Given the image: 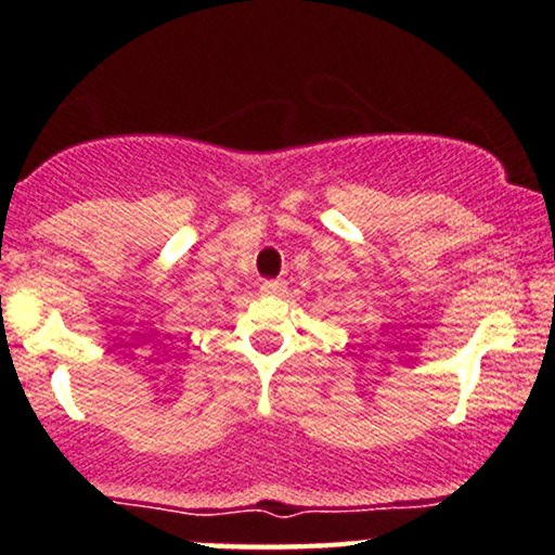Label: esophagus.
Returning a JSON list of instances; mask_svg holds the SVG:
<instances>
[{
	"label": "esophagus",
	"mask_w": 555,
	"mask_h": 555,
	"mask_svg": "<svg viewBox=\"0 0 555 555\" xmlns=\"http://www.w3.org/2000/svg\"><path fill=\"white\" fill-rule=\"evenodd\" d=\"M284 289H286V284L279 282V279H271V282L260 284V292H263V295H282Z\"/></svg>",
	"instance_id": "esophagus-1"
}]
</instances>
